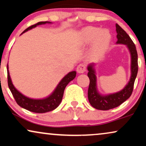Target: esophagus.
I'll use <instances>...</instances> for the list:
<instances>
[{
  "instance_id": "34e87169",
  "label": "esophagus",
  "mask_w": 146,
  "mask_h": 146,
  "mask_svg": "<svg viewBox=\"0 0 146 146\" xmlns=\"http://www.w3.org/2000/svg\"><path fill=\"white\" fill-rule=\"evenodd\" d=\"M77 71L79 73H83L86 71V66L84 63L79 64L77 67Z\"/></svg>"
}]
</instances>
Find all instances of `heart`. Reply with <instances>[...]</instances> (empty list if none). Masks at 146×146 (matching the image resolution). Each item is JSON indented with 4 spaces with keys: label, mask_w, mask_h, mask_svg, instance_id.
<instances>
[{
    "label": "heart",
    "mask_w": 146,
    "mask_h": 146,
    "mask_svg": "<svg viewBox=\"0 0 146 146\" xmlns=\"http://www.w3.org/2000/svg\"><path fill=\"white\" fill-rule=\"evenodd\" d=\"M81 39L86 44H92V52L96 56H102L108 48L110 41V34L108 30H100L96 27H87L80 33Z\"/></svg>",
    "instance_id": "b5f03b06"
}]
</instances>
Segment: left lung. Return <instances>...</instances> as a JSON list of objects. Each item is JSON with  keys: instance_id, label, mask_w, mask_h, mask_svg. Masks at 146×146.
Wrapping results in <instances>:
<instances>
[{"instance_id": "1", "label": "left lung", "mask_w": 146, "mask_h": 146, "mask_svg": "<svg viewBox=\"0 0 146 146\" xmlns=\"http://www.w3.org/2000/svg\"><path fill=\"white\" fill-rule=\"evenodd\" d=\"M116 31L117 35V44H123L127 46L131 56V76L130 81L124 89L117 93L107 96L99 94L96 88V77L95 71L92 64H90L88 67V76L90 79V85L88 88V100L90 104L98 110H107L119 106L125 101H126L131 95L133 90L134 83L138 71L137 52L135 44L126 32L121 28L119 25L116 24Z\"/></svg>"}]
</instances>
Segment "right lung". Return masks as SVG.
Segmentation results:
<instances>
[{"label":"right lung","mask_w":146,"mask_h":146,"mask_svg":"<svg viewBox=\"0 0 146 146\" xmlns=\"http://www.w3.org/2000/svg\"><path fill=\"white\" fill-rule=\"evenodd\" d=\"M50 22L48 21H40L38 22L34 25H31L25 29L24 32H27L29 29L34 28L37 25H42V24H45ZM22 33V34H23ZM8 64H7V79H8V86L16 102L18 105L22 108H25L29 111L36 112V113H44V112L51 111V110H54L57 107L59 106L61 102L62 96H63V93L65 89L66 86L67 84L73 80L76 76V71H71L68 74L64 76L59 84L57 86L56 88L55 89L52 94L46 98L41 99V100H34L29 98L23 94H21L19 91H17L15 88L13 84H12L11 79L10 75H9V72L8 70Z\"/></svg>","instance_id":"right-lung-1"}]
</instances>
